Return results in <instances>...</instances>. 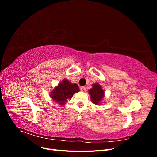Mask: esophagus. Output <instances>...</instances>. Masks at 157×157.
Masks as SVG:
<instances>
[{
    "mask_svg": "<svg viewBox=\"0 0 157 157\" xmlns=\"http://www.w3.org/2000/svg\"><path fill=\"white\" fill-rule=\"evenodd\" d=\"M80 90H81V91L82 92H85V91H86V87H85V86H81V87H80Z\"/></svg>",
    "mask_w": 157,
    "mask_h": 157,
    "instance_id": "1",
    "label": "esophagus"
}]
</instances>
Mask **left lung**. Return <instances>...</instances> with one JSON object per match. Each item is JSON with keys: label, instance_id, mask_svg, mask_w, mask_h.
Here are the masks:
<instances>
[{"label": "left lung", "instance_id": "left-lung-1", "mask_svg": "<svg viewBox=\"0 0 157 157\" xmlns=\"http://www.w3.org/2000/svg\"><path fill=\"white\" fill-rule=\"evenodd\" d=\"M89 94L90 95L92 102L96 105H99L104 96V91L101 86L98 84H94L93 87L90 89Z\"/></svg>", "mask_w": 157, "mask_h": 157}]
</instances>
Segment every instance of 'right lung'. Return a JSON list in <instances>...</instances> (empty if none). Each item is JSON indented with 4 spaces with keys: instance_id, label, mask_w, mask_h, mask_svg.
Instances as JSON below:
<instances>
[{
    "instance_id": "right-lung-1",
    "label": "right lung",
    "mask_w": 157,
    "mask_h": 157,
    "mask_svg": "<svg viewBox=\"0 0 157 157\" xmlns=\"http://www.w3.org/2000/svg\"><path fill=\"white\" fill-rule=\"evenodd\" d=\"M80 91L79 88L77 84H71L69 80H63L52 90L50 94V97L55 101L63 105L73 97L75 92Z\"/></svg>"
}]
</instances>
